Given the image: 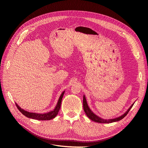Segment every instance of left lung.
Masks as SVG:
<instances>
[{"label": "left lung", "instance_id": "8db88e82", "mask_svg": "<svg viewBox=\"0 0 148 148\" xmlns=\"http://www.w3.org/2000/svg\"><path fill=\"white\" fill-rule=\"evenodd\" d=\"M83 109L84 111L85 112V113L86 114L88 117L92 121L96 122H98V123H112L113 122H116V121H119L121 119H122L124 117H125V116H127V114H128V113L129 112V111L130 110L131 108L133 107V106L134 104H132L131 106L129 108V109L125 112V113H124L123 115H122L120 117H118L117 118L115 119H104L102 118H100L98 116H97V115H95L94 113H93L90 108H89L87 102H86V98H85L84 95L83 96Z\"/></svg>", "mask_w": 148, "mask_h": 148}]
</instances>
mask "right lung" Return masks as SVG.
I'll return each mask as SVG.
<instances>
[{
    "instance_id": "1",
    "label": "right lung",
    "mask_w": 148,
    "mask_h": 148,
    "mask_svg": "<svg viewBox=\"0 0 148 148\" xmlns=\"http://www.w3.org/2000/svg\"><path fill=\"white\" fill-rule=\"evenodd\" d=\"M65 91H64L62 93V94L58 100V104L54 108V110L50 112L47 113H44V114H40V113H30V112H28L27 111H25V110H23L22 108H21L17 104L16 106L17 107L18 109L19 110V111L23 114H24L25 116L29 118H32L34 119H36V120H41V121H45V120H50L53 119L54 118H55L56 116H57V114H58V112L60 110V106H61V102H62V98H63V96L64 95Z\"/></svg>"
}]
</instances>
